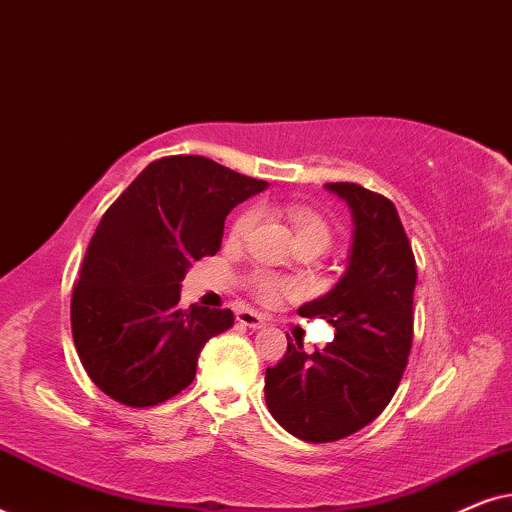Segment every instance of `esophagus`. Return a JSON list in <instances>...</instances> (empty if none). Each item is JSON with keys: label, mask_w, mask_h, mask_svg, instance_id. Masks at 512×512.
<instances>
[{"label": "esophagus", "mask_w": 512, "mask_h": 512, "mask_svg": "<svg viewBox=\"0 0 512 512\" xmlns=\"http://www.w3.org/2000/svg\"><path fill=\"white\" fill-rule=\"evenodd\" d=\"M237 324L244 326V328H254V331H258V328L265 326V319L261 317V314L251 312V310H240L235 314Z\"/></svg>", "instance_id": "esophagus-1"}]
</instances>
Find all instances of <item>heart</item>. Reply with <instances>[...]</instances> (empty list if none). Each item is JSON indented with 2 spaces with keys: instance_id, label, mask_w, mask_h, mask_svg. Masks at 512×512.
<instances>
[{
  "instance_id": "obj_1",
  "label": "heart",
  "mask_w": 512,
  "mask_h": 512,
  "mask_svg": "<svg viewBox=\"0 0 512 512\" xmlns=\"http://www.w3.org/2000/svg\"><path fill=\"white\" fill-rule=\"evenodd\" d=\"M286 214H289V221L293 230H296V237L300 244H319L321 249H326L328 244H331V228H328V223L321 219L314 209L305 205H289ZM256 223H258V209L247 207L235 216L230 233H233V237H247L251 230H254ZM249 284H251V291H254L261 300H275L277 296H284V293L293 291L291 282H284V279L270 275V272L265 270H256L254 275H251Z\"/></svg>"
}]
</instances>
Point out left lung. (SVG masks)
I'll return each mask as SVG.
<instances>
[{"label": "left lung", "mask_w": 512, "mask_h": 512, "mask_svg": "<svg viewBox=\"0 0 512 512\" xmlns=\"http://www.w3.org/2000/svg\"><path fill=\"white\" fill-rule=\"evenodd\" d=\"M352 209L349 265L300 317L326 319L333 342L305 354L289 342L265 370V403L291 436L333 443L368 426L396 394L412 347L415 254L394 202L359 184H326Z\"/></svg>", "instance_id": "left-lung-1"}]
</instances>
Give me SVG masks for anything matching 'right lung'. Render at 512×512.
<instances>
[{
	"instance_id": "obj_1",
	"label": "right lung",
	"mask_w": 512,
	"mask_h": 512,
	"mask_svg": "<svg viewBox=\"0 0 512 512\" xmlns=\"http://www.w3.org/2000/svg\"><path fill=\"white\" fill-rule=\"evenodd\" d=\"M268 184L202 156L153 160L104 212L72 293L76 352L97 389L130 408L193 382L205 342L230 310H181L188 268L221 247L230 209Z\"/></svg>"
}]
</instances>
